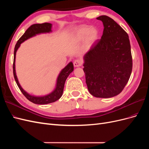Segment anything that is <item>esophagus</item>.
I'll list each match as a JSON object with an SVG mask.
<instances>
[{"label": "esophagus", "instance_id": "1", "mask_svg": "<svg viewBox=\"0 0 149 149\" xmlns=\"http://www.w3.org/2000/svg\"><path fill=\"white\" fill-rule=\"evenodd\" d=\"M73 65H74V66H75V67L81 66V65H83V61H82L81 60H80V59L75 60L74 61Z\"/></svg>", "mask_w": 149, "mask_h": 149}]
</instances>
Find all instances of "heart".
Returning a JSON list of instances; mask_svg holds the SVG:
<instances>
[{
  "label": "heart",
  "instance_id": "heart-1",
  "mask_svg": "<svg viewBox=\"0 0 149 149\" xmlns=\"http://www.w3.org/2000/svg\"><path fill=\"white\" fill-rule=\"evenodd\" d=\"M89 33L93 38H96L97 35V30L95 29H91L89 27H86V26H83V27L79 28L76 31V37H77V38L80 39Z\"/></svg>",
  "mask_w": 149,
  "mask_h": 149
}]
</instances>
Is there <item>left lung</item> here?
Returning <instances> with one entry per match:
<instances>
[{"label":"left lung","mask_w":149,"mask_h":149,"mask_svg":"<svg viewBox=\"0 0 149 149\" xmlns=\"http://www.w3.org/2000/svg\"><path fill=\"white\" fill-rule=\"evenodd\" d=\"M104 25L101 40L84 56L83 71L89 93L96 97L109 98L124 89L132 70L129 36L109 17L97 18Z\"/></svg>","instance_id":"8db88e82"}]
</instances>
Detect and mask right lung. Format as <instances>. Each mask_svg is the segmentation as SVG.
Wrapping results in <instances>:
<instances>
[{
    "mask_svg": "<svg viewBox=\"0 0 149 149\" xmlns=\"http://www.w3.org/2000/svg\"><path fill=\"white\" fill-rule=\"evenodd\" d=\"M51 28H52V24L49 23L37 24H33L32 25H31L30 27L25 31L24 34L22 36L19 40H18L14 48V57H13V76H14L16 83L18 86V87L19 88L21 92L22 93V94H23L25 96V97L31 102H33L34 104H47L55 102L58 100H59V99L61 97L63 92L65 81L68 78V76H69V74L74 70L73 63L70 62V63L61 71V73H60L59 76H58V79H57L56 88L52 93L48 94V95L42 96V97H36L33 96H31L27 93L25 92L24 90L22 88L19 81H18V79L17 78L16 73H15V69L16 52L17 50V49L19 48L20 44L22 42H24L25 40H27L28 38L38 33L49 32V31H52Z\"/></svg>",
    "mask_w": 149,
    "mask_h": 149,
    "instance_id": "obj_1",
    "label": "right lung"
}]
</instances>
